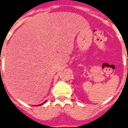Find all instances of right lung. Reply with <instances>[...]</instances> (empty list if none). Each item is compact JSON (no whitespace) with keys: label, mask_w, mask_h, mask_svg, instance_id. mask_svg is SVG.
Returning a JSON list of instances; mask_svg holds the SVG:
<instances>
[{"label":"right lung","mask_w":128,"mask_h":128,"mask_svg":"<svg viewBox=\"0 0 128 128\" xmlns=\"http://www.w3.org/2000/svg\"><path fill=\"white\" fill-rule=\"evenodd\" d=\"M45 102H46V101L44 102V103H42V104H40V105H42V104H44V103H45ZM40 105H38V106H40Z\"/></svg>","instance_id":"right-lung-1"}]
</instances>
